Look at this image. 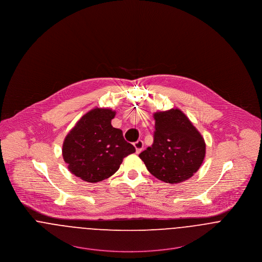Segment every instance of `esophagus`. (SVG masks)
I'll use <instances>...</instances> for the list:
<instances>
[{
  "label": "esophagus",
  "mask_w": 262,
  "mask_h": 262,
  "mask_svg": "<svg viewBox=\"0 0 262 262\" xmlns=\"http://www.w3.org/2000/svg\"><path fill=\"white\" fill-rule=\"evenodd\" d=\"M143 142L142 140H138V141H136V142L134 143V147H135V149H136V153L137 154H139L141 151H142L143 149Z\"/></svg>",
  "instance_id": "1"
}]
</instances>
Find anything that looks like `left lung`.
Masks as SVG:
<instances>
[{
    "label": "left lung",
    "mask_w": 262,
    "mask_h": 262,
    "mask_svg": "<svg viewBox=\"0 0 262 262\" xmlns=\"http://www.w3.org/2000/svg\"><path fill=\"white\" fill-rule=\"evenodd\" d=\"M154 141L139 154L148 171L166 183H180L200 168L206 145L199 131L179 109L154 113Z\"/></svg>",
    "instance_id": "1"
}]
</instances>
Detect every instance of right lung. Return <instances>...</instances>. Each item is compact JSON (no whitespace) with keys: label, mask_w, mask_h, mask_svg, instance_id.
Here are the masks:
<instances>
[{"label":"right lung","mask_w":262,"mask_h":262,"mask_svg":"<svg viewBox=\"0 0 262 262\" xmlns=\"http://www.w3.org/2000/svg\"><path fill=\"white\" fill-rule=\"evenodd\" d=\"M116 112L95 108L79 120L66 136L62 154L72 174L96 183L112 176L123 159L135 152L120 129L111 125Z\"/></svg>","instance_id":"1"}]
</instances>
